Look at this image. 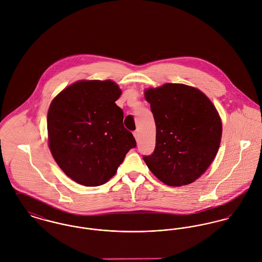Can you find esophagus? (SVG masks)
<instances>
[{
    "label": "esophagus",
    "instance_id": "1",
    "mask_svg": "<svg viewBox=\"0 0 262 262\" xmlns=\"http://www.w3.org/2000/svg\"><path fill=\"white\" fill-rule=\"evenodd\" d=\"M134 136H135L136 140H137V141H139V138H140V135H139V130H135V132H134Z\"/></svg>",
    "mask_w": 262,
    "mask_h": 262
}]
</instances>
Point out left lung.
Returning <instances> with one entry per match:
<instances>
[{"instance_id": "8db88e82", "label": "left lung", "mask_w": 262, "mask_h": 262, "mask_svg": "<svg viewBox=\"0 0 262 262\" xmlns=\"http://www.w3.org/2000/svg\"><path fill=\"white\" fill-rule=\"evenodd\" d=\"M157 134L156 147L144 161L160 181L188 185L205 173L218 151L222 122L211 100L197 88L167 83L145 91Z\"/></svg>"}]
</instances>
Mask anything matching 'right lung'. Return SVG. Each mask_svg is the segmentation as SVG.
<instances>
[{"instance_id": "right-lung-1", "label": "right lung", "mask_w": 262, "mask_h": 262, "mask_svg": "<svg viewBox=\"0 0 262 262\" xmlns=\"http://www.w3.org/2000/svg\"><path fill=\"white\" fill-rule=\"evenodd\" d=\"M121 90L111 80H81L62 90L47 116L51 154L76 183L96 187L117 173L137 143L116 104Z\"/></svg>"}]
</instances>
